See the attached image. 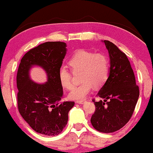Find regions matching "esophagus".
Listing matches in <instances>:
<instances>
[{
  "label": "esophagus",
  "instance_id": "34e87169",
  "mask_svg": "<svg viewBox=\"0 0 153 153\" xmlns=\"http://www.w3.org/2000/svg\"><path fill=\"white\" fill-rule=\"evenodd\" d=\"M85 100H78V101H76L77 103H78V104H83V103H85Z\"/></svg>",
  "mask_w": 153,
  "mask_h": 153
}]
</instances>
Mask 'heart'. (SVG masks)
<instances>
[{
	"instance_id": "obj_1",
	"label": "heart",
	"mask_w": 153,
	"mask_h": 153,
	"mask_svg": "<svg viewBox=\"0 0 153 153\" xmlns=\"http://www.w3.org/2000/svg\"><path fill=\"white\" fill-rule=\"evenodd\" d=\"M68 65L73 73H80L81 83L69 93L71 100L84 99L93 87L101 88L107 82L109 76L110 62L107 55L96 53L85 49H79L71 56ZM60 84L63 88L71 90L73 86L72 73L65 68L59 71Z\"/></svg>"
}]
</instances>
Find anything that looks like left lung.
<instances>
[{
	"mask_svg": "<svg viewBox=\"0 0 153 153\" xmlns=\"http://www.w3.org/2000/svg\"><path fill=\"white\" fill-rule=\"evenodd\" d=\"M110 57L109 76L97 97L95 111L91 117L92 126L102 133L115 132L132 117L139 97V88L130 61L114 44L104 40Z\"/></svg>",
	"mask_w": 153,
	"mask_h": 153,
	"instance_id": "left-lung-1",
	"label": "left lung"
}]
</instances>
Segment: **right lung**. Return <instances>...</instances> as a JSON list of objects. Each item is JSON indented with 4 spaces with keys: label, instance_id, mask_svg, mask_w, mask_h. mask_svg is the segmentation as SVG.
Returning a JSON list of instances; mask_svg holds the SVG:
<instances>
[{
    "label": "right lung",
    "instance_id": "right-lung-1",
    "mask_svg": "<svg viewBox=\"0 0 153 153\" xmlns=\"http://www.w3.org/2000/svg\"><path fill=\"white\" fill-rule=\"evenodd\" d=\"M66 53V44L47 42L30 49L21 59L17 73V108L23 119L36 132L56 136L67 124L68 112L74 102H59L63 97L59 71ZM32 65L45 70L48 81L38 84L31 81L28 71Z\"/></svg>",
    "mask_w": 153,
    "mask_h": 153
}]
</instances>
